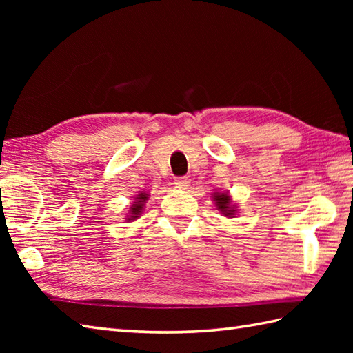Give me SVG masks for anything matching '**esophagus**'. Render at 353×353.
Wrapping results in <instances>:
<instances>
[{
	"label": "esophagus",
	"instance_id": "1",
	"mask_svg": "<svg viewBox=\"0 0 353 353\" xmlns=\"http://www.w3.org/2000/svg\"><path fill=\"white\" fill-rule=\"evenodd\" d=\"M191 179L188 176H179L176 177V185L181 186V188H188Z\"/></svg>",
	"mask_w": 353,
	"mask_h": 353
}]
</instances>
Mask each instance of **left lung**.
<instances>
[{
  "mask_svg": "<svg viewBox=\"0 0 353 353\" xmlns=\"http://www.w3.org/2000/svg\"><path fill=\"white\" fill-rule=\"evenodd\" d=\"M215 203H216V208L220 209V211L224 214V215H234V212H235V209L230 206V199H229V196L228 194H224V192H216L215 194Z\"/></svg>",
  "mask_w": 353,
  "mask_h": 353,
  "instance_id": "1",
  "label": "left lung"
}]
</instances>
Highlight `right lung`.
I'll return each mask as SVG.
<instances>
[{"mask_svg":"<svg viewBox=\"0 0 353 353\" xmlns=\"http://www.w3.org/2000/svg\"><path fill=\"white\" fill-rule=\"evenodd\" d=\"M144 200H147V194H144V192H141L139 194V197H137V201H133V205H132V211H130V219H127V220H133V219H137V216L141 214V211H142V206H144Z\"/></svg>","mask_w":353,"mask_h":353,"instance_id":"1","label":"right lung"}]
</instances>
